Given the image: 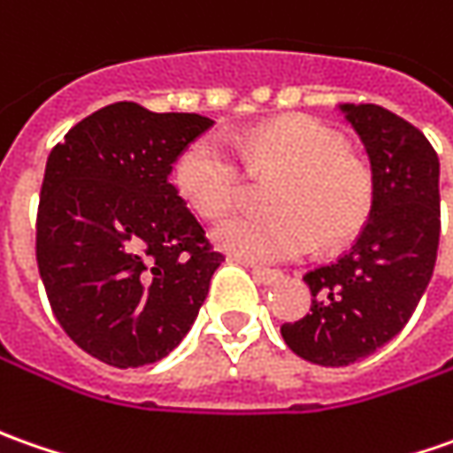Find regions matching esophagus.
<instances>
[{
	"label": "esophagus",
	"instance_id": "esophagus-1",
	"mask_svg": "<svg viewBox=\"0 0 453 453\" xmlns=\"http://www.w3.org/2000/svg\"><path fill=\"white\" fill-rule=\"evenodd\" d=\"M253 278H256L257 283H263V286H273V283H278L280 278H283V273L280 271H271V268H260V265H253Z\"/></svg>",
	"mask_w": 453,
	"mask_h": 453
}]
</instances>
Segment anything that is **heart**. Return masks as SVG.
<instances>
[{"instance_id": "obj_1", "label": "heart", "mask_w": 453, "mask_h": 453, "mask_svg": "<svg viewBox=\"0 0 453 453\" xmlns=\"http://www.w3.org/2000/svg\"><path fill=\"white\" fill-rule=\"evenodd\" d=\"M253 170H283L268 215H241L215 230L227 253L250 263H283L316 248L343 245L361 233L373 208V173L346 152V140L305 115L265 122L238 142ZM175 182L185 203L218 220L238 205L242 173L238 152L215 134L197 137L180 155Z\"/></svg>"}]
</instances>
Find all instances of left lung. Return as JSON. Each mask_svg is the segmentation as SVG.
<instances>
[{
  "instance_id": "8db88e82",
  "label": "left lung",
  "mask_w": 453,
  "mask_h": 453,
  "mask_svg": "<svg viewBox=\"0 0 453 453\" xmlns=\"http://www.w3.org/2000/svg\"><path fill=\"white\" fill-rule=\"evenodd\" d=\"M366 145L373 208L349 253L303 275L311 313L283 323L293 353L319 366H349L409 323L429 286L439 230V157L418 127L379 104H341Z\"/></svg>"
}]
</instances>
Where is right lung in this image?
Wrapping results in <instances>:
<instances>
[{"label": "right lung", "instance_id": "right-lung-1", "mask_svg": "<svg viewBox=\"0 0 453 453\" xmlns=\"http://www.w3.org/2000/svg\"><path fill=\"white\" fill-rule=\"evenodd\" d=\"M211 127L196 112L115 102L77 122L47 157L42 283L65 334L107 366H145L173 351L226 260L167 180Z\"/></svg>", "mask_w": 453, "mask_h": 453}]
</instances>
